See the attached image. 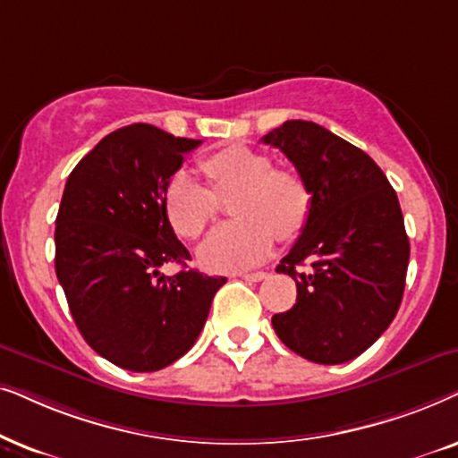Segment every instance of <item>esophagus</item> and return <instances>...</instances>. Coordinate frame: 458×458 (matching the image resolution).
Listing matches in <instances>:
<instances>
[{"instance_id":"1","label":"esophagus","mask_w":458,"mask_h":458,"mask_svg":"<svg viewBox=\"0 0 458 458\" xmlns=\"http://www.w3.org/2000/svg\"><path fill=\"white\" fill-rule=\"evenodd\" d=\"M267 276L266 272H251V274H242V280H247V283H259V280H264Z\"/></svg>"}]
</instances>
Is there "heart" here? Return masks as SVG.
Returning <instances> with one entry per match:
<instances>
[{"label":"heart","instance_id":"b5f03b06","mask_svg":"<svg viewBox=\"0 0 458 458\" xmlns=\"http://www.w3.org/2000/svg\"><path fill=\"white\" fill-rule=\"evenodd\" d=\"M199 169L211 191L191 174L178 172L167 184L163 209L175 233L197 239L216 217L217 199L234 194V222L219 225L199 247V261L207 270L239 272L258 266L270 255L276 234L293 239L306 225L312 205L306 180L291 169L272 167L264 152L230 146L207 155Z\"/></svg>","mask_w":458,"mask_h":458}]
</instances>
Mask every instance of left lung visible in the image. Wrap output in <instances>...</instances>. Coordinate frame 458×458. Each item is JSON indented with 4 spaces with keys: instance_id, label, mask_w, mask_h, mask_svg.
<instances>
[{
    "instance_id": "obj_1",
    "label": "left lung",
    "mask_w": 458,
    "mask_h": 458,
    "mask_svg": "<svg viewBox=\"0 0 458 458\" xmlns=\"http://www.w3.org/2000/svg\"><path fill=\"white\" fill-rule=\"evenodd\" d=\"M261 142L284 152L312 194L276 267L295 280L297 301L272 316L274 331L306 360L350 362L392 325L404 293L411 245L398 197L367 152L312 121H284Z\"/></svg>"
}]
</instances>
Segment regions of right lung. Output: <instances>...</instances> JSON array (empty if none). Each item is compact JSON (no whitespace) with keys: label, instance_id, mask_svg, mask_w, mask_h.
<instances>
[{"label":"right lung","instance_id":"right-lung-1","mask_svg":"<svg viewBox=\"0 0 458 458\" xmlns=\"http://www.w3.org/2000/svg\"><path fill=\"white\" fill-rule=\"evenodd\" d=\"M200 140L133 123L102 138L72 169L56 216V276L72 320L108 362L152 373L178 360L203 331L224 276L186 264L188 249L163 209L167 184Z\"/></svg>","mask_w":458,"mask_h":458}]
</instances>
